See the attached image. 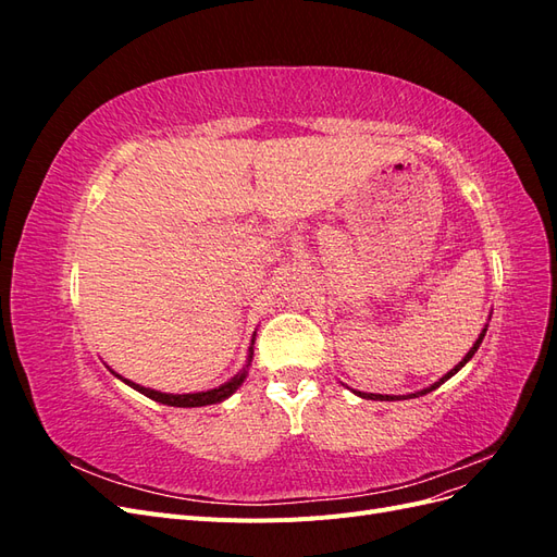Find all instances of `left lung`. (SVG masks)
I'll return each mask as SVG.
<instances>
[{"mask_svg": "<svg viewBox=\"0 0 557 557\" xmlns=\"http://www.w3.org/2000/svg\"><path fill=\"white\" fill-rule=\"evenodd\" d=\"M485 332H487V325L481 330V334H479V339L474 342V346H471L469 348V352H467V356L462 358V362H458V364H455L453 369H450V372L448 374H444L440 381H436V383H432L430 387H425V391H418V393H411V395H376V393H358V391H352V393H356L358 397H362V399H379V401H393V399H399V397H404V399H411V397H420V395H428V393H432V391H436V387H440L442 383H446L450 376H455V374H458L460 372V369L471 360V358H474V352L479 350V346H481V342H483V336H485Z\"/></svg>", "mask_w": 557, "mask_h": 557, "instance_id": "8db88e82", "label": "left lung"}]
</instances>
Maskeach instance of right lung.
Listing matches in <instances>:
<instances>
[{"mask_svg": "<svg viewBox=\"0 0 557 557\" xmlns=\"http://www.w3.org/2000/svg\"><path fill=\"white\" fill-rule=\"evenodd\" d=\"M252 339H256V336H252ZM250 360H252V346L248 348V360H246V367H244L242 374L230 379V381L223 383V385L213 387V391H207V393H188V395H172V393L150 391V387H144V385H139V383H132V381L123 379L121 374H115V372H111V374H115L123 383H127L129 387H134V391H137V393H141V395H146V397H150V399H156V401H160V404H166V407L190 409V407H207V404H218V401L227 399L232 393H237V387L244 383V379H246V374H248L246 369H248Z\"/></svg>", "mask_w": 557, "mask_h": 557, "instance_id": "add662e5", "label": "right lung"}]
</instances>
